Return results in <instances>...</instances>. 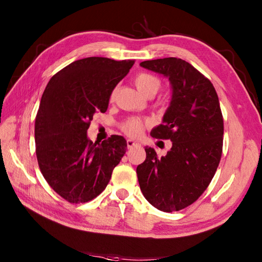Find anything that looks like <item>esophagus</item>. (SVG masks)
Here are the masks:
<instances>
[{"label":"esophagus","mask_w":262,"mask_h":262,"mask_svg":"<svg viewBox=\"0 0 262 262\" xmlns=\"http://www.w3.org/2000/svg\"><path fill=\"white\" fill-rule=\"evenodd\" d=\"M140 145V143H137L134 140H127V147L128 148H133V147H136Z\"/></svg>","instance_id":"1"}]
</instances>
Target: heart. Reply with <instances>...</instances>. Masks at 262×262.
Returning a JSON list of instances; mask_svg holds the SVG:
<instances>
[{"label": "heart", "mask_w": 262, "mask_h": 262, "mask_svg": "<svg viewBox=\"0 0 262 262\" xmlns=\"http://www.w3.org/2000/svg\"><path fill=\"white\" fill-rule=\"evenodd\" d=\"M134 82L137 90L142 94H144L145 97H153L161 88V80L159 77L154 74L147 73V72H141V73H138L135 76ZM115 96H116V90H114L113 93H111L110 99L114 100ZM146 126H147L146 120H143L141 118H130L122 124L121 128L127 135L136 137L142 134L144 128Z\"/></svg>", "instance_id": "heart-1"}]
</instances>
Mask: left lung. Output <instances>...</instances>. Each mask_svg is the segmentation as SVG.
I'll use <instances>...</instances> for the list:
<instances>
[{
	"label": "left lung",
	"mask_w": 262,
	"mask_h": 262,
	"mask_svg": "<svg viewBox=\"0 0 262 262\" xmlns=\"http://www.w3.org/2000/svg\"><path fill=\"white\" fill-rule=\"evenodd\" d=\"M142 68L168 77L172 98L163 124L151 135L170 140L165 157L145 147L137 166L141 190L159 210L171 213L188 207L207 189L220 164L224 121L214 85L186 60L176 57L145 60Z\"/></svg>",
	"instance_id": "left-lung-1"
}]
</instances>
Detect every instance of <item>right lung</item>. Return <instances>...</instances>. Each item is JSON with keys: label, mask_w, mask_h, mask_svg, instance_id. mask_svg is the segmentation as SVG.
Returning a JSON list of instances; mask_svg holds the SVG:
<instances>
[{"label": "right lung", "mask_w": 262, "mask_h": 262, "mask_svg": "<svg viewBox=\"0 0 262 262\" xmlns=\"http://www.w3.org/2000/svg\"><path fill=\"white\" fill-rule=\"evenodd\" d=\"M135 60L88 57L57 72L42 93L35 122L36 154L41 173L60 197L88 203L101 193L126 153L122 136L101 144L88 138L96 113H105L115 86Z\"/></svg>", "instance_id": "add662e5"}]
</instances>
